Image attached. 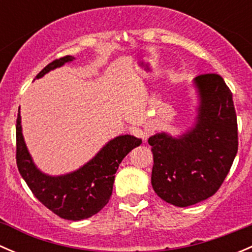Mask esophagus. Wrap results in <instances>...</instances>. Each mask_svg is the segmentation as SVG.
Segmentation results:
<instances>
[{"instance_id":"obj_1","label":"esophagus","mask_w":252,"mask_h":252,"mask_svg":"<svg viewBox=\"0 0 252 252\" xmlns=\"http://www.w3.org/2000/svg\"><path fill=\"white\" fill-rule=\"evenodd\" d=\"M152 134H154V126H152L151 123H146L145 124V126H144V133H142V139H144V140H147V139L150 138V136L152 135Z\"/></svg>"}]
</instances>
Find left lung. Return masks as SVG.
<instances>
[{"label": "left lung", "instance_id": "obj_1", "mask_svg": "<svg viewBox=\"0 0 252 252\" xmlns=\"http://www.w3.org/2000/svg\"><path fill=\"white\" fill-rule=\"evenodd\" d=\"M199 94L196 122L179 136L155 134L151 184L168 204L187 207L216 194L238 152V123L233 95L220 75L194 79Z\"/></svg>", "mask_w": 252, "mask_h": 252}]
</instances>
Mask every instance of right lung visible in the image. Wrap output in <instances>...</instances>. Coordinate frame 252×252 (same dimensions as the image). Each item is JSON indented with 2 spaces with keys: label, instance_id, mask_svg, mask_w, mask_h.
I'll list each match as a JSON object with an SVG mask.
<instances>
[{
  "label": "right lung",
  "instance_id": "add662e5",
  "mask_svg": "<svg viewBox=\"0 0 252 252\" xmlns=\"http://www.w3.org/2000/svg\"><path fill=\"white\" fill-rule=\"evenodd\" d=\"M73 56H64L47 64L36 79L50 70L72 62ZM17 167L20 175L37 200L61 218L80 220L100 212L110 200L114 174L122 159L141 144L133 135H119L108 141L94 158L72 173L52 177L42 173L32 162L22 133L20 113L17 117Z\"/></svg>",
  "mask_w": 252,
  "mask_h": 252
}]
</instances>
